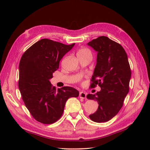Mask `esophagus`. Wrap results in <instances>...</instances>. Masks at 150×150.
Wrapping results in <instances>:
<instances>
[{"label":"esophagus","instance_id":"1","mask_svg":"<svg viewBox=\"0 0 150 150\" xmlns=\"http://www.w3.org/2000/svg\"><path fill=\"white\" fill-rule=\"evenodd\" d=\"M79 97L81 98H86V93L85 92L81 91L80 93H79Z\"/></svg>","mask_w":150,"mask_h":150}]
</instances>
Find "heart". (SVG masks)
I'll use <instances>...</instances> for the list:
<instances>
[{
	"label": "heart",
	"instance_id": "1",
	"mask_svg": "<svg viewBox=\"0 0 150 150\" xmlns=\"http://www.w3.org/2000/svg\"><path fill=\"white\" fill-rule=\"evenodd\" d=\"M79 53H81V54H86V53L91 54L90 51H89L88 49H86V48H82V49L79 50L77 54H79Z\"/></svg>",
	"mask_w": 150,
	"mask_h": 150
}]
</instances>
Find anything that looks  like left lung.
<instances>
[{
  "instance_id": "obj_1",
  "label": "left lung",
  "mask_w": 150,
  "mask_h": 150,
  "mask_svg": "<svg viewBox=\"0 0 150 150\" xmlns=\"http://www.w3.org/2000/svg\"><path fill=\"white\" fill-rule=\"evenodd\" d=\"M87 44L97 53L91 88L98 84L101 88L95 95H87L88 99L98 104L97 110L89 117L94 122H107L119 113L129 92L131 69L128 56L120 44L107 37H99Z\"/></svg>"
}]
</instances>
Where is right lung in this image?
<instances>
[{
    "label": "right lung",
    "instance_id": "right-lung-1",
    "mask_svg": "<svg viewBox=\"0 0 150 150\" xmlns=\"http://www.w3.org/2000/svg\"><path fill=\"white\" fill-rule=\"evenodd\" d=\"M74 45L43 39L33 44L21 57L19 90L31 115L41 123L56 122L62 116L68 98L79 96V92L75 88L65 86L57 90L50 82L60 60Z\"/></svg>",
    "mask_w": 150,
    "mask_h": 150
}]
</instances>
